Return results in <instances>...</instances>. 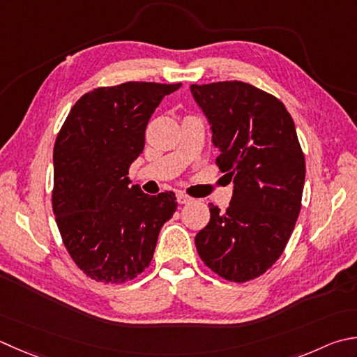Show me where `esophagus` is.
I'll return each mask as SVG.
<instances>
[{"instance_id": "1", "label": "esophagus", "mask_w": 357, "mask_h": 357, "mask_svg": "<svg viewBox=\"0 0 357 357\" xmlns=\"http://www.w3.org/2000/svg\"><path fill=\"white\" fill-rule=\"evenodd\" d=\"M176 199H178L179 204H188V202L193 201L190 197H187V195L183 193V192H178L176 193Z\"/></svg>"}]
</instances>
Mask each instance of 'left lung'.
<instances>
[{"instance_id":"8db88e82","label":"left lung","mask_w":357,"mask_h":357,"mask_svg":"<svg viewBox=\"0 0 357 357\" xmlns=\"http://www.w3.org/2000/svg\"><path fill=\"white\" fill-rule=\"evenodd\" d=\"M220 150L218 169L234 181L226 212L195 236L206 266L229 282L264 274L288 244L302 207L305 156L284 105L244 82L190 86Z\"/></svg>"}]
</instances>
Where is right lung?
<instances>
[{
  "mask_svg": "<svg viewBox=\"0 0 357 357\" xmlns=\"http://www.w3.org/2000/svg\"><path fill=\"white\" fill-rule=\"evenodd\" d=\"M179 86L96 88L75 102L55 139V221L74 263L96 282L125 283L149 268L159 230L176 211L173 192L150 197L128 187V170L151 114Z\"/></svg>",
  "mask_w": 357,
  "mask_h": 357,
  "instance_id": "right-lung-1",
  "label": "right lung"
}]
</instances>
